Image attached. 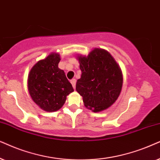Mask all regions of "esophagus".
Wrapping results in <instances>:
<instances>
[{
  "mask_svg": "<svg viewBox=\"0 0 160 160\" xmlns=\"http://www.w3.org/2000/svg\"><path fill=\"white\" fill-rule=\"evenodd\" d=\"M70 82H71V83L72 85V87H73L74 88H75V86H76V80H75V79H72V80H70Z\"/></svg>",
  "mask_w": 160,
  "mask_h": 160,
  "instance_id": "1",
  "label": "esophagus"
}]
</instances>
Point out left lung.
I'll use <instances>...</instances> for the list:
<instances>
[{
    "label": "left lung",
    "mask_w": 160,
    "mask_h": 160,
    "mask_svg": "<svg viewBox=\"0 0 160 160\" xmlns=\"http://www.w3.org/2000/svg\"><path fill=\"white\" fill-rule=\"evenodd\" d=\"M81 77L76 91L82 97L85 107L98 112L109 108L120 95L123 74L108 51L93 48L88 55H78Z\"/></svg>",
    "instance_id": "left-lung-1"
}]
</instances>
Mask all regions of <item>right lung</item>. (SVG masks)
<instances>
[{"instance_id":"obj_1","label":"right lung","mask_w":160,"mask_h":160,"mask_svg":"<svg viewBox=\"0 0 160 160\" xmlns=\"http://www.w3.org/2000/svg\"><path fill=\"white\" fill-rule=\"evenodd\" d=\"M60 54L51 52L33 66L28 77L31 99L44 111L55 112L64 105L74 89L63 70L59 69Z\"/></svg>"}]
</instances>
